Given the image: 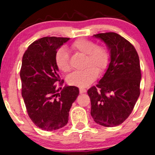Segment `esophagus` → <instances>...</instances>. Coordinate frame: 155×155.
<instances>
[{"instance_id":"obj_1","label":"esophagus","mask_w":155,"mask_h":155,"mask_svg":"<svg viewBox=\"0 0 155 155\" xmlns=\"http://www.w3.org/2000/svg\"><path fill=\"white\" fill-rule=\"evenodd\" d=\"M79 92H80V94L85 93V92H86V89H85V88H79Z\"/></svg>"}]
</instances>
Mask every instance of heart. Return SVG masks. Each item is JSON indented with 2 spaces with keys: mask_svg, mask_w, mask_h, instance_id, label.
Here are the masks:
<instances>
[{
  "mask_svg": "<svg viewBox=\"0 0 155 155\" xmlns=\"http://www.w3.org/2000/svg\"><path fill=\"white\" fill-rule=\"evenodd\" d=\"M72 48L79 52L86 54L83 70L73 72L68 78L70 85L81 88L87 87L98 76V72L102 73L107 68L109 55L107 50L103 46H97L94 42L87 39H79L73 42ZM56 66L61 71H70V57L65 48L58 49L54 56Z\"/></svg>",
  "mask_w": 155,
  "mask_h": 155,
  "instance_id": "obj_1",
  "label": "heart"
}]
</instances>
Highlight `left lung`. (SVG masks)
I'll return each instance as SVG.
<instances>
[{
	"mask_svg": "<svg viewBox=\"0 0 155 155\" xmlns=\"http://www.w3.org/2000/svg\"><path fill=\"white\" fill-rule=\"evenodd\" d=\"M93 37L106 43L110 62L97 85L87 90L91 115L100 125L118 126L129 117L140 97V58L134 46L116 33H101Z\"/></svg>",
	"mask_w": 155,
	"mask_h": 155,
	"instance_id": "8db88e82",
	"label": "left lung"
}]
</instances>
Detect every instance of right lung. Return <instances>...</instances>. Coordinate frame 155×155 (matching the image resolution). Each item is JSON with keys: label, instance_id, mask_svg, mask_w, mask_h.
<instances>
[{"label": "right lung", "instance_id": "obj_1", "mask_svg": "<svg viewBox=\"0 0 155 155\" xmlns=\"http://www.w3.org/2000/svg\"><path fill=\"white\" fill-rule=\"evenodd\" d=\"M70 38L46 37L31 43L25 52L20 70L21 95L30 118L47 131L68 124L69 111L79 94L76 86L58 88L64 83L58 75L54 56ZM60 90L61 91L58 92Z\"/></svg>", "mask_w": 155, "mask_h": 155}]
</instances>
